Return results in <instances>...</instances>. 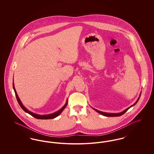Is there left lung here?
<instances>
[{
	"label": "left lung",
	"mask_w": 154,
	"mask_h": 154,
	"mask_svg": "<svg viewBox=\"0 0 154 154\" xmlns=\"http://www.w3.org/2000/svg\"><path fill=\"white\" fill-rule=\"evenodd\" d=\"M140 95H141V94L140 95L139 97V98H138V99L137 100V101L136 102V103H134V104H133V105H132L131 106H130L129 107H128V109H126V110H125L124 111H122V112H119V113H109V112H102V111H99V110H96V109H94V110H95L96 112H99V114H102L103 116H106V117H119V116H122V115H123L124 113H125L128 110H129L131 107L132 106H134L137 102L139 101V100L140 97Z\"/></svg>",
	"instance_id": "left-lung-1"
}]
</instances>
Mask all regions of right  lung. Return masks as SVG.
Here are the masks:
<instances>
[{"instance_id": "1", "label": "right lung", "mask_w": 154, "mask_h": 154, "mask_svg": "<svg viewBox=\"0 0 154 154\" xmlns=\"http://www.w3.org/2000/svg\"><path fill=\"white\" fill-rule=\"evenodd\" d=\"M13 89H14V91L15 94L16 98H17V101H18V102L19 103L20 106H21V107L22 108V110H23L24 111H25L26 112L28 113L30 115H31L32 117H33L35 118H37V119H53V118H55L58 117L59 115H60V114L63 111V110L65 109V107H66V106H67V102H68V101H67V100L65 104L62 107V108H61L60 110H58V111H57V112H54V113L50 114H47V115H39V114H37L33 113V112L30 111H29L28 109H26L23 106V105L22 104V103H21V102L20 98L18 97V96L17 94L16 90H15V89L14 82H13Z\"/></svg>"}]
</instances>
